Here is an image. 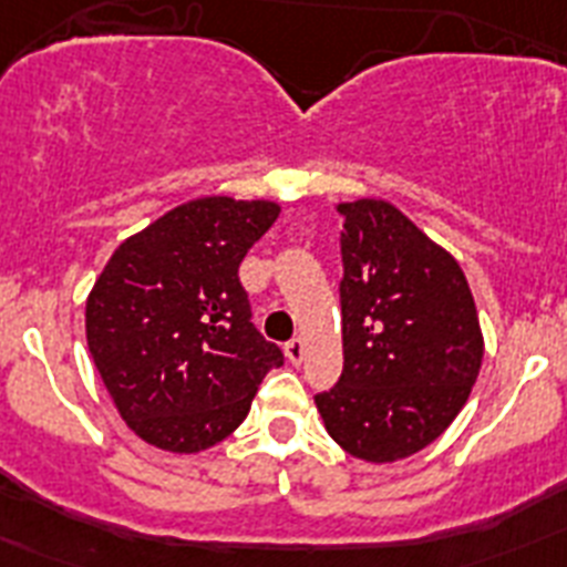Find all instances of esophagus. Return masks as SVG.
<instances>
[{
	"instance_id": "1",
	"label": "esophagus",
	"mask_w": 567,
	"mask_h": 567,
	"mask_svg": "<svg viewBox=\"0 0 567 567\" xmlns=\"http://www.w3.org/2000/svg\"><path fill=\"white\" fill-rule=\"evenodd\" d=\"M284 352H287L289 363H300L303 354H307V343H303V338H292L287 346H284Z\"/></svg>"
}]
</instances>
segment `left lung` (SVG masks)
I'll list each match as a JSON object with an SVG mask.
<instances>
[{"instance_id":"obj_1","label":"left lung","mask_w":567,"mask_h":567,"mask_svg":"<svg viewBox=\"0 0 567 567\" xmlns=\"http://www.w3.org/2000/svg\"><path fill=\"white\" fill-rule=\"evenodd\" d=\"M343 372L315 394L340 449L365 463L412 457L452 425L483 363L457 260L389 202L340 204Z\"/></svg>"}]
</instances>
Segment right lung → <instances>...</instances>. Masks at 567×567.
Here are the masks:
<instances>
[{
    "label": "right lung",
    "mask_w": 567,
    "mask_h": 567,
    "mask_svg": "<svg viewBox=\"0 0 567 567\" xmlns=\"http://www.w3.org/2000/svg\"><path fill=\"white\" fill-rule=\"evenodd\" d=\"M278 213L272 202L195 198L124 240L99 275L84 312L90 354L144 443L175 454L221 443L284 365L238 278Z\"/></svg>",
    "instance_id": "right-lung-1"
}]
</instances>
